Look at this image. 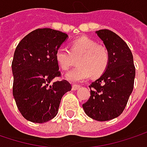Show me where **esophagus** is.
<instances>
[{
  "label": "esophagus",
  "mask_w": 147,
  "mask_h": 147,
  "mask_svg": "<svg viewBox=\"0 0 147 147\" xmlns=\"http://www.w3.org/2000/svg\"><path fill=\"white\" fill-rule=\"evenodd\" d=\"M80 87H81V86H79V85H72V90H73V91L78 90Z\"/></svg>",
  "instance_id": "1"
}]
</instances>
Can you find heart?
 I'll return each mask as SVG.
<instances>
[{
  "instance_id": "b5f03b06",
  "label": "heart",
  "mask_w": 147,
  "mask_h": 147,
  "mask_svg": "<svg viewBox=\"0 0 147 147\" xmlns=\"http://www.w3.org/2000/svg\"><path fill=\"white\" fill-rule=\"evenodd\" d=\"M55 56L57 64L63 71H68L77 60L78 65L65 76L68 81L75 83L85 81L90 75L93 77L101 76L110 62L107 48L85 36L74 40L70 50L57 49Z\"/></svg>"
}]
</instances>
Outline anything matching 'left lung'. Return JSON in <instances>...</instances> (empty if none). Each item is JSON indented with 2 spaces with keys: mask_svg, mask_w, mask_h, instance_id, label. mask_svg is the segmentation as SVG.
Returning a JSON list of instances; mask_svg holds the SVG:
<instances>
[{
  "mask_svg": "<svg viewBox=\"0 0 147 147\" xmlns=\"http://www.w3.org/2000/svg\"><path fill=\"white\" fill-rule=\"evenodd\" d=\"M110 53V62L102 76L89 86L91 96L82 105L86 114L105 121L119 117L133 91L136 68L132 53L125 41L111 30L96 31Z\"/></svg>",
  "mask_w": 147,
  "mask_h": 147,
  "instance_id": "1",
  "label": "left lung"
}]
</instances>
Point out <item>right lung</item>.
<instances>
[{"label": "right lung", "instance_id": "right-lung-1", "mask_svg": "<svg viewBox=\"0 0 147 147\" xmlns=\"http://www.w3.org/2000/svg\"><path fill=\"white\" fill-rule=\"evenodd\" d=\"M67 35L50 28L36 29L20 41L12 61L13 96L26 120L44 123L56 117L63 95L71 90L66 80L49 85L61 76L56 51Z\"/></svg>", "mask_w": 147, "mask_h": 147}]
</instances>
